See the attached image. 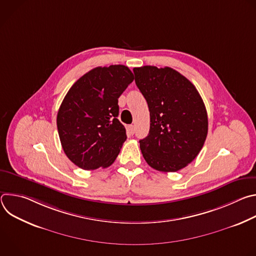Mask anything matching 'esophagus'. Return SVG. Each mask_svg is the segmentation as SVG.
Wrapping results in <instances>:
<instances>
[{
  "label": "esophagus",
  "instance_id": "34e87169",
  "mask_svg": "<svg viewBox=\"0 0 256 256\" xmlns=\"http://www.w3.org/2000/svg\"><path fill=\"white\" fill-rule=\"evenodd\" d=\"M128 134H134V126H132V124H130V126H128Z\"/></svg>",
  "mask_w": 256,
  "mask_h": 256
}]
</instances>
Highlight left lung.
Listing matches in <instances>:
<instances>
[{
	"mask_svg": "<svg viewBox=\"0 0 256 256\" xmlns=\"http://www.w3.org/2000/svg\"><path fill=\"white\" fill-rule=\"evenodd\" d=\"M136 85L149 106V134L140 140L144 159L162 172L192 163L208 134L204 103L194 85L177 70L144 66L134 68Z\"/></svg>",
	"mask_w": 256,
	"mask_h": 256,
	"instance_id": "left-lung-1",
	"label": "left lung"
}]
</instances>
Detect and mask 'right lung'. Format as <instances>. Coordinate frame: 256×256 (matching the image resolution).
Here are the masks:
<instances>
[{"label": "right lung", "instance_id": "right-lung-1", "mask_svg": "<svg viewBox=\"0 0 256 256\" xmlns=\"http://www.w3.org/2000/svg\"><path fill=\"white\" fill-rule=\"evenodd\" d=\"M124 64L95 68L82 76L64 96L56 116L66 157L84 170L110 166L126 140L118 120V98L134 81Z\"/></svg>", "mask_w": 256, "mask_h": 256}]
</instances>
